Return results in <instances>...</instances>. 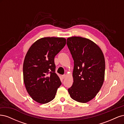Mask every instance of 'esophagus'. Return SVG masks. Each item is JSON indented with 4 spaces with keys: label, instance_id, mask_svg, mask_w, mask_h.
Listing matches in <instances>:
<instances>
[{
    "label": "esophagus",
    "instance_id": "34e87169",
    "mask_svg": "<svg viewBox=\"0 0 124 124\" xmlns=\"http://www.w3.org/2000/svg\"><path fill=\"white\" fill-rule=\"evenodd\" d=\"M65 77H66V75H63V76H62V78H63H63H65Z\"/></svg>",
    "mask_w": 124,
    "mask_h": 124
}]
</instances>
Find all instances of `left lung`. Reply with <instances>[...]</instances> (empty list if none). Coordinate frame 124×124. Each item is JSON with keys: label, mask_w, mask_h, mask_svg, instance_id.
I'll list each match as a JSON object with an SVG mask.
<instances>
[{"label": "left lung", "mask_w": 124, "mask_h": 124, "mask_svg": "<svg viewBox=\"0 0 124 124\" xmlns=\"http://www.w3.org/2000/svg\"><path fill=\"white\" fill-rule=\"evenodd\" d=\"M67 44L74 61L73 82L68 91L72 99L86 103L97 95L103 83V54L95 43L83 37H69Z\"/></svg>", "instance_id": "1"}]
</instances>
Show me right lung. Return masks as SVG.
<instances>
[{"label":"right lung","instance_id":"1","mask_svg":"<svg viewBox=\"0 0 124 124\" xmlns=\"http://www.w3.org/2000/svg\"><path fill=\"white\" fill-rule=\"evenodd\" d=\"M66 39L44 37L30 47L23 63V79L26 90L32 99L41 104L55 98L62 84L55 72L54 57L65 46Z\"/></svg>","mask_w":124,"mask_h":124}]
</instances>
